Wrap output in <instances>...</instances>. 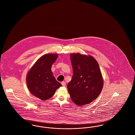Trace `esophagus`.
Wrapping results in <instances>:
<instances>
[{
    "label": "esophagus",
    "mask_w": 135,
    "mask_h": 135,
    "mask_svg": "<svg viewBox=\"0 0 135 135\" xmlns=\"http://www.w3.org/2000/svg\"><path fill=\"white\" fill-rule=\"evenodd\" d=\"M61 84H62V86H66V83H65V81H62V82L61 83Z\"/></svg>",
    "instance_id": "1"
}]
</instances>
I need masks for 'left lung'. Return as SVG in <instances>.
Returning a JSON list of instances; mask_svg holds the SVG:
<instances>
[{
    "mask_svg": "<svg viewBox=\"0 0 135 135\" xmlns=\"http://www.w3.org/2000/svg\"><path fill=\"white\" fill-rule=\"evenodd\" d=\"M73 75L67 88L72 101L78 106L91 102L100 94L103 80L99 65L90 56L70 55Z\"/></svg>",
    "mask_w": 135,
    "mask_h": 135,
    "instance_id": "8db88e82",
    "label": "left lung"
}]
</instances>
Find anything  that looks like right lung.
<instances>
[{"label": "right lung", "mask_w": 135, "mask_h": 135, "mask_svg": "<svg viewBox=\"0 0 135 135\" xmlns=\"http://www.w3.org/2000/svg\"><path fill=\"white\" fill-rule=\"evenodd\" d=\"M57 54H46L39 59L28 72L26 82L30 93L42 100L50 99L62 84L52 75L51 67Z\"/></svg>", "instance_id": "right-lung-1"}]
</instances>
